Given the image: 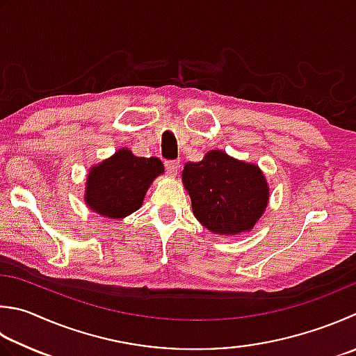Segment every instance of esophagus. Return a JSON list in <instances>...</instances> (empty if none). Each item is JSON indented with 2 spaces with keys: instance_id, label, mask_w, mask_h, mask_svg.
I'll use <instances>...</instances> for the list:
<instances>
[{
  "instance_id": "esophagus-1",
  "label": "esophagus",
  "mask_w": 356,
  "mask_h": 356,
  "mask_svg": "<svg viewBox=\"0 0 356 356\" xmlns=\"http://www.w3.org/2000/svg\"><path fill=\"white\" fill-rule=\"evenodd\" d=\"M165 170L169 177H177L179 170V163L178 161H167L165 163Z\"/></svg>"
}]
</instances>
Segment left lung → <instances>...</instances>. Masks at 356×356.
<instances>
[{"label":"left lung","instance_id":"obj_1","mask_svg":"<svg viewBox=\"0 0 356 356\" xmlns=\"http://www.w3.org/2000/svg\"><path fill=\"white\" fill-rule=\"evenodd\" d=\"M181 179L193 216L218 236L250 232L270 201V186L260 167L223 150H211L198 163H187Z\"/></svg>","mask_w":356,"mask_h":356}]
</instances>
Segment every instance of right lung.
I'll list each match as a JSON object with an SVG mask.
<instances>
[{
    "mask_svg": "<svg viewBox=\"0 0 356 356\" xmlns=\"http://www.w3.org/2000/svg\"><path fill=\"white\" fill-rule=\"evenodd\" d=\"M163 173L161 159L135 156L124 147L88 170L83 200L99 216L125 218L143 206L149 187Z\"/></svg>",
    "mask_w": 356,
    "mask_h": 356,
    "instance_id": "obj_1",
    "label": "right lung"
}]
</instances>
